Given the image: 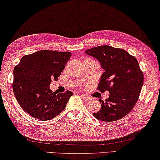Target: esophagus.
<instances>
[{
	"label": "esophagus",
	"instance_id": "1",
	"mask_svg": "<svg viewBox=\"0 0 160 160\" xmlns=\"http://www.w3.org/2000/svg\"><path fill=\"white\" fill-rule=\"evenodd\" d=\"M81 97L82 98L83 100H85L86 101H88L90 99V98L89 97H88L87 95H85V94H80Z\"/></svg>",
	"mask_w": 160,
	"mask_h": 160
}]
</instances>
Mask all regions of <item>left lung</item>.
<instances>
[{
  "label": "left lung",
  "instance_id": "left-lung-1",
  "mask_svg": "<svg viewBox=\"0 0 160 160\" xmlns=\"http://www.w3.org/2000/svg\"><path fill=\"white\" fill-rule=\"evenodd\" d=\"M86 53L98 59L105 70L97 90L109 92L105 102L99 99L101 108L92 115L105 122L122 118L136 104L143 85L144 74L136 58L124 49L107 45L88 49Z\"/></svg>",
  "mask_w": 160,
  "mask_h": 160
}]
</instances>
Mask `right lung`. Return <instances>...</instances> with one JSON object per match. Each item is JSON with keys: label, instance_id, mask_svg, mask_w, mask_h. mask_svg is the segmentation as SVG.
I'll use <instances>...</instances> for the list:
<instances>
[{"label": "right lung", "instance_id": "add662e5", "mask_svg": "<svg viewBox=\"0 0 160 160\" xmlns=\"http://www.w3.org/2000/svg\"><path fill=\"white\" fill-rule=\"evenodd\" d=\"M70 52L39 51L23 56L13 70V91L24 112L33 118L49 120L63 112L73 93L57 94L50 89L71 57Z\"/></svg>", "mask_w": 160, "mask_h": 160}]
</instances>
